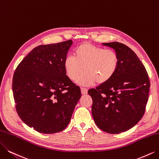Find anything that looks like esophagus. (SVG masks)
<instances>
[{
	"mask_svg": "<svg viewBox=\"0 0 159 159\" xmlns=\"http://www.w3.org/2000/svg\"><path fill=\"white\" fill-rule=\"evenodd\" d=\"M81 93L83 94H86L87 93V91H88V89L86 88H84V87H81Z\"/></svg>",
	"mask_w": 159,
	"mask_h": 159,
	"instance_id": "obj_1",
	"label": "esophagus"
}]
</instances>
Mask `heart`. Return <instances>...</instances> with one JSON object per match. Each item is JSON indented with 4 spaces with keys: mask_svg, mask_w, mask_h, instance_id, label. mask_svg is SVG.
I'll return each instance as SVG.
<instances>
[{
    "mask_svg": "<svg viewBox=\"0 0 159 159\" xmlns=\"http://www.w3.org/2000/svg\"><path fill=\"white\" fill-rule=\"evenodd\" d=\"M74 56H67L64 68L68 78L74 81L84 70V73L78 79L77 83L90 86L95 83L103 84L110 81L116 74L119 65L117 53L113 49H106L89 43L77 46Z\"/></svg>",
    "mask_w": 159,
    "mask_h": 159,
    "instance_id": "heart-1",
    "label": "heart"
}]
</instances>
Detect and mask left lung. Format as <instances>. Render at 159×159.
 Listing matches in <instances>:
<instances>
[{
	"instance_id": "left-lung-1",
	"label": "left lung",
	"mask_w": 159,
	"mask_h": 159,
	"mask_svg": "<svg viewBox=\"0 0 159 159\" xmlns=\"http://www.w3.org/2000/svg\"><path fill=\"white\" fill-rule=\"evenodd\" d=\"M119 57L116 74L107 82L91 89L92 115L98 127L110 134L132 128L145 111L150 81L146 69L133 51L121 43H102Z\"/></svg>"
}]
</instances>
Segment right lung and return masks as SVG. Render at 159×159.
Here are the masks:
<instances>
[{
	"label": "right lung",
	"instance_id": "right-lung-1",
	"mask_svg": "<svg viewBox=\"0 0 159 159\" xmlns=\"http://www.w3.org/2000/svg\"><path fill=\"white\" fill-rule=\"evenodd\" d=\"M72 40L34 48L17 66L12 91L19 117L43 134L65 129L81 90L70 80L64 61Z\"/></svg>",
	"mask_w": 159,
	"mask_h": 159
}]
</instances>
